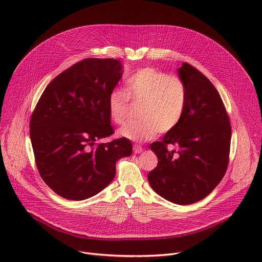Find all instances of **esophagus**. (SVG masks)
Masks as SVG:
<instances>
[{
  "instance_id": "obj_1",
  "label": "esophagus",
  "mask_w": 262,
  "mask_h": 262,
  "mask_svg": "<svg viewBox=\"0 0 262 262\" xmlns=\"http://www.w3.org/2000/svg\"><path fill=\"white\" fill-rule=\"evenodd\" d=\"M143 147L142 146H140V145H138V144H135L134 145V152L136 153V154H140V153H142L143 152Z\"/></svg>"
}]
</instances>
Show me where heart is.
<instances>
[{"mask_svg": "<svg viewBox=\"0 0 262 262\" xmlns=\"http://www.w3.org/2000/svg\"><path fill=\"white\" fill-rule=\"evenodd\" d=\"M126 94L115 89L108 95V114L121 124L127 117L129 100L141 103L137 117L118 129V136L132 141L153 139L157 133L166 134L181 122L187 105V88L177 75L166 74L146 67L135 72L125 84Z\"/></svg>", "mask_w": 262, "mask_h": 262, "instance_id": "b5f03b06", "label": "heart"}]
</instances>
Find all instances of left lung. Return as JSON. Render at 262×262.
<instances>
[{"mask_svg": "<svg viewBox=\"0 0 262 262\" xmlns=\"http://www.w3.org/2000/svg\"><path fill=\"white\" fill-rule=\"evenodd\" d=\"M187 88V105L178 125L150 144L158 158L147 175L152 189L178 205L205 199L227 170L231 127L215 87L198 69L184 62L177 70ZM168 145L175 146L171 151Z\"/></svg>", "mask_w": 262, "mask_h": 262, "instance_id": "8db88e82", "label": "left lung"}]
</instances>
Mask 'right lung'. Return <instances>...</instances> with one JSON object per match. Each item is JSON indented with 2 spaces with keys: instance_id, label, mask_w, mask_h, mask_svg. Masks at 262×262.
I'll return each instance as SVG.
<instances>
[{
  "instance_id": "1",
  "label": "right lung",
  "mask_w": 262,
  "mask_h": 262,
  "mask_svg": "<svg viewBox=\"0 0 262 262\" xmlns=\"http://www.w3.org/2000/svg\"><path fill=\"white\" fill-rule=\"evenodd\" d=\"M123 74L112 58H87L55 77L31 117L36 166L58 195L82 201L113 182L116 162L133 153L128 139L96 143L114 134L108 95Z\"/></svg>"
}]
</instances>
